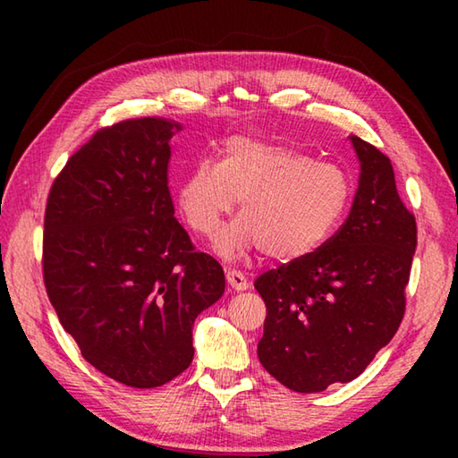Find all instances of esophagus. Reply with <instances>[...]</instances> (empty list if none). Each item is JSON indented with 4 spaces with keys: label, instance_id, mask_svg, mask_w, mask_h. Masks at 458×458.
Returning <instances> with one entry per match:
<instances>
[{
    "label": "esophagus",
    "instance_id": "obj_1",
    "mask_svg": "<svg viewBox=\"0 0 458 458\" xmlns=\"http://www.w3.org/2000/svg\"><path fill=\"white\" fill-rule=\"evenodd\" d=\"M226 279H228V285L234 289V291H246L250 287L248 277L242 274V271H238V269H228L226 271Z\"/></svg>",
    "mask_w": 458,
    "mask_h": 458
}]
</instances>
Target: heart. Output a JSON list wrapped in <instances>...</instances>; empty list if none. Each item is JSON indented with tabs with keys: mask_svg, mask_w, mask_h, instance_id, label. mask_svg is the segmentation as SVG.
<instances>
[{
	"mask_svg": "<svg viewBox=\"0 0 458 458\" xmlns=\"http://www.w3.org/2000/svg\"><path fill=\"white\" fill-rule=\"evenodd\" d=\"M350 197V179L335 165L250 135L230 138L220 163H197L177 187L184 220L208 238L240 199L244 214L216 242L226 258L250 248H261L274 259L313 254L335 234Z\"/></svg>",
	"mask_w": 458,
	"mask_h": 458,
	"instance_id": "b5f03b06",
	"label": "heart"
}]
</instances>
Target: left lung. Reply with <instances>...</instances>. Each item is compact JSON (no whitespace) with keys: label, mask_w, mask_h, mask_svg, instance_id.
Segmentation results:
<instances>
[{"label":"left lung","mask_w":458,"mask_h":458,"mask_svg":"<svg viewBox=\"0 0 458 458\" xmlns=\"http://www.w3.org/2000/svg\"><path fill=\"white\" fill-rule=\"evenodd\" d=\"M350 141L360 179L343 226L313 254L254 284L267 309L259 362L299 394L358 377L405 313L415 216L397 194L390 159L356 135Z\"/></svg>","instance_id":"left-lung-1"}]
</instances>
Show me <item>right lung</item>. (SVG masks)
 <instances>
[{
	"label": "right lung",
	"mask_w": 458,
	"mask_h": 458,
	"mask_svg": "<svg viewBox=\"0 0 458 458\" xmlns=\"http://www.w3.org/2000/svg\"><path fill=\"white\" fill-rule=\"evenodd\" d=\"M181 123L123 120L66 161L47 199L43 279L86 362L157 387L192 362V325L222 297V266L197 251L169 192Z\"/></svg>",
	"instance_id": "1"
}]
</instances>
